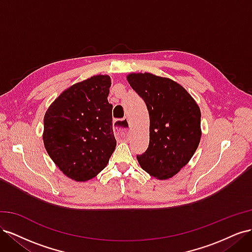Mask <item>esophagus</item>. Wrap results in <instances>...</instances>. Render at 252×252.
Listing matches in <instances>:
<instances>
[{
  "label": "esophagus",
  "mask_w": 252,
  "mask_h": 252,
  "mask_svg": "<svg viewBox=\"0 0 252 252\" xmlns=\"http://www.w3.org/2000/svg\"><path fill=\"white\" fill-rule=\"evenodd\" d=\"M113 130H114V135L119 139H127L129 135V129H128V120L123 119V120H117L114 121L113 124Z\"/></svg>",
  "instance_id": "1"
}]
</instances>
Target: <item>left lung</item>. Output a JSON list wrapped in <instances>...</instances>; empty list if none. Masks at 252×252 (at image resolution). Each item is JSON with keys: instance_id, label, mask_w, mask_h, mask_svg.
Here are the masks:
<instances>
[{"instance_id": "obj_1", "label": "left lung", "mask_w": 252, "mask_h": 252, "mask_svg": "<svg viewBox=\"0 0 252 252\" xmlns=\"http://www.w3.org/2000/svg\"><path fill=\"white\" fill-rule=\"evenodd\" d=\"M127 81L147 106L149 145L136 156L152 177L167 180L192 158L201 140V110L187 90L152 73H130Z\"/></svg>"}]
</instances>
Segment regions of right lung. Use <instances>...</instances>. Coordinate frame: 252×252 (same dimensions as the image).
<instances>
[{
    "mask_svg": "<svg viewBox=\"0 0 252 252\" xmlns=\"http://www.w3.org/2000/svg\"><path fill=\"white\" fill-rule=\"evenodd\" d=\"M110 86L108 75H94L64 90L45 113V148L60 170L77 182L96 177L116 149Z\"/></svg>",
    "mask_w": 252,
    "mask_h": 252,
    "instance_id": "1",
    "label": "right lung"
}]
</instances>
